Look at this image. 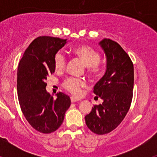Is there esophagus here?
<instances>
[{"instance_id": "esophagus-1", "label": "esophagus", "mask_w": 157, "mask_h": 157, "mask_svg": "<svg viewBox=\"0 0 157 157\" xmlns=\"http://www.w3.org/2000/svg\"><path fill=\"white\" fill-rule=\"evenodd\" d=\"M71 101L72 103H75V102H77V101H79V99H78V98H75L73 97L71 98Z\"/></svg>"}]
</instances>
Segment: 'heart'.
<instances>
[{
  "mask_svg": "<svg viewBox=\"0 0 157 157\" xmlns=\"http://www.w3.org/2000/svg\"><path fill=\"white\" fill-rule=\"evenodd\" d=\"M74 52L87 66V70L92 74H96L100 71V54L91 47L82 45L75 48ZM67 59L62 52H57L54 56V66L56 70H62L66 65ZM86 81L81 78L71 77L67 78L63 82V87L75 96H79L82 89L85 87Z\"/></svg>",
  "mask_w": 157,
  "mask_h": 157,
  "instance_id": "1",
  "label": "heart"
}]
</instances>
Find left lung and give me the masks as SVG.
<instances>
[{"label":"left lung","instance_id":"left-lung-1","mask_svg":"<svg viewBox=\"0 0 157 157\" xmlns=\"http://www.w3.org/2000/svg\"><path fill=\"white\" fill-rule=\"evenodd\" d=\"M99 44L106 56V71L94 86V93L104 101L94 105L85 120L92 132L105 134L120 125L130 109L134 88V65L128 54L117 42L105 38Z\"/></svg>","mask_w":157,"mask_h":157}]
</instances>
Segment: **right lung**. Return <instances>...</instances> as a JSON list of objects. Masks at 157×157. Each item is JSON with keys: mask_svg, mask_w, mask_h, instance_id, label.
Returning a JSON list of instances; mask_svg holds the SVG:
<instances>
[{"mask_svg": "<svg viewBox=\"0 0 157 157\" xmlns=\"http://www.w3.org/2000/svg\"><path fill=\"white\" fill-rule=\"evenodd\" d=\"M67 39L41 36L24 52L17 72L18 98L21 110L32 127L43 134L57 130L71 105V99L59 92L56 99L47 93V79L55 71L54 56Z\"/></svg>", "mask_w": 157, "mask_h": 157, "instance_id": "obj_1", "label": "right lung"}]
</instances>
